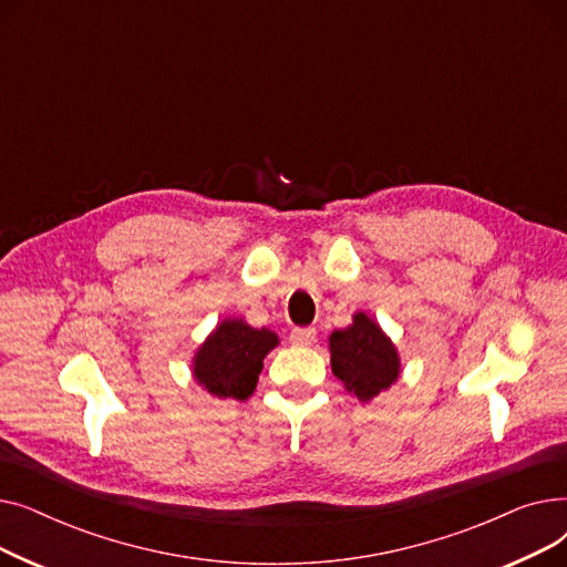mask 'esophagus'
<instances>
[{
	"mask_svg": "<svg viewBox=\"0 0 567 567\" xmlns=\"http://www.w3.org/2000/svg\"><path fill=\"white\" fill-rule=\"evenodd\" d=\"M315 338H317V331L312 329V326H301V329H291V333H289V340L293 344H301V347L312 344Z\"/></svg>",
	"mask_w": 567,
	"mask_h": 567,
	"instance_id": "34e87169",
	"label": "esophagus"
}]
</instances>
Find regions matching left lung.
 <instances>
[{"label": "left lung", "mask_w": 567, "mask_h": 567, "mask_svg": "<svg viewBox=\"0 0 567 567\" xmlns=\"http://www.w3.org/2000/svg\"><path fill=\"white\" fill-rule=\"evenodd\" d=\"M331 365L347 391L363 402L389 389L400 372L395 347L363 312L331 336Z\"/></svg>", "instance_id": "left-lung-1"}]
</instances>
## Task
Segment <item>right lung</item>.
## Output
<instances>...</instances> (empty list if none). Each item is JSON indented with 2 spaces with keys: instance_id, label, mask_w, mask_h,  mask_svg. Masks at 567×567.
Wrapping results in <instances>:
<instances>
[{
  "instance_id": "add662e5",
  "label": "right lung",
  "mask_w": 567,
  "mask_h": 567,
  "mask_svg": "<svg viewBox=\"0 0 567 567\" xmlns=\"http://www.w3.org/2000/svg\"><path fill=\"white\" fill-rule=\"evenodd\" d=\"M276 344V333L227 319L197 351L195 377L212 395L244 402L255 391L264 355Z\"/></svg>"
}]
</instances>
